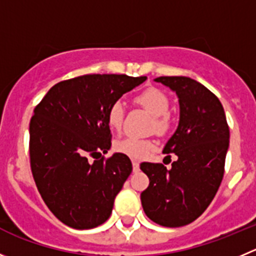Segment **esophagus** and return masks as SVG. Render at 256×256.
I'll list each match as a JSON object with an SVG mask.
<instances>
[{
	"label": "esophagus",
	"instance_id": "obj_1",
	"mask_svg": "<svg viewBox=\"0 0 256 256\" xmlns=\"http://www.w3.org/2000/svg\"><path fill=\"white\" fill-rule=\"evenodd\" d=\"M132 164H133V172L140 171V162H138V160H133Z\"/></svg>",
	"mask_w": 256,
	"mask_h": 256
}]
</instances>
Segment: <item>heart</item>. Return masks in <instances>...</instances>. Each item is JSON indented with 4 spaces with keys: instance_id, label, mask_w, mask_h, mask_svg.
<instances>
[{
    "instance_id": "1",
    "label": "heart",
    "mask_w": 256,
    "mask_h": 256,
    "mask_svg": "<svg viewBox=\"0 0 256 256\" xmlns=\"http://www.w3.org/2000/svg\"><path fill=\"white\" fill-rule=\"evenodd\" d=\"M134 103L146 109L150 114H152V130H154L156 132L163 134L171 128L172 120L168 113L170 99L162 90L154 86L147 88L134 96ZM123 118V106L119 102H114L106 112V122H108L109 128L112 130H120ZM154 142L152 140L126 137L123 140H116L113 148L116 152L120 153V154L140 160V158L144 157L147 153H150L154 148Z\"/></svg>"
}]
</instances>
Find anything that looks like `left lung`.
I'll use <instances>...</instances> for the list:
<instances>
[{"mask_svg": "<svg viewBox=\"0 0 256 256\" xmlns=\"http://www.w3.org/2000/svg\"><path fill=\"white\" fill-rule=\"evenodd\" d=\"M154 82L178 96V126L163 148V153H174L177 160L170 170L162 163H140L150 178L140 201L153 222L180 228L202 215L215 197L224 177L230 130L222 104L201 82L187 76H160Z\"/></svg>", "mask_w": 256, "mask_h": 256, "instance_id": "left-lung-1", "label": "left lung"}]
</instances>
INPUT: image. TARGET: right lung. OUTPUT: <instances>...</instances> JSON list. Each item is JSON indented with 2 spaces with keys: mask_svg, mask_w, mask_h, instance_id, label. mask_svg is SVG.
<instances>
[{
  "mask_svg": "<svg viewBox=\"0 0 256 256\" xmlns=\"http://www.w3.org/2000/svg\"><path fill=\"white\" fill-rule=\"evenodd\" d=\"M146 79L82 75L55 84L36 106L30 120L31 171L44 202L65 225L93 228L110 216L132 162L120 153L102 156L112 146L106 112Z\"/></svg>",
  "mask_w": 256,
  "mask_h": 256,
  "instance_id": "obj_1",
  "label": "right lung"
}]
</instances>
